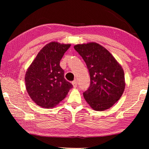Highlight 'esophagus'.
I'll return each mask as SVG.
<instances>
[{
    "label": "esophagus",
    "mask_w": 149,
    "mask_h": 149,
    "mask_svg": "<svg viewBox=\"0 0 149 149\" xmlns=\"http://www.w3.org/2000/svg\"><path fill=\"white\" fill-rule=\"evenodd\" d=\"M72 84L73 85V86H74V88H76L77 86V81H75V80L74 81H72Z\"/></svg>",
    "instance_id": "34e87169"
}]
</instances>
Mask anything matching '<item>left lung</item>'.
Listing matches in <instances>:
<instances>
[{"mask_svg":"<svg viewBox=\"0 0 149 149\" xmlns=\"http://www.w3.org/2000/svg\"><path fill=\"white\" fill-rule=\"evenodd\" d=\"M74 47L86 63L90 75V86L83 93L84 99L98 111L110 108L125 90L122 66L108 50L97 43L77 44Z\"/></svg>","mask_w":149,"mask_h":149,"instance_id":"1","label":"left lung"}]
</instances>
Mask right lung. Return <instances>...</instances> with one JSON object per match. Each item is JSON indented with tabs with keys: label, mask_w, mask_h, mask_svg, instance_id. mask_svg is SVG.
Segmentation results:
<instances>
[{
	"label": "right lung",
	"mask_w": 149,
	"mask_h": 149,
	"mask_svg": "<svg viewBox=\"0 0 149 149\" xmlns=\"http://www.w3.org/2000/svg\"><path fill=\"white\" fill-rule=\"evenodd\" d=\"M71 44L52 42L40 50L25 75L26 88L38 106L52 108L65 99L72 84L64 78L60 61Z\"/></svg>",
	"instance_id": "1"
}]
</instances>
